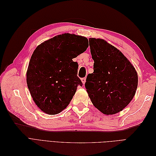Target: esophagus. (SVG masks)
I'll list each match as a JSON object with an SVG mask.
<instances>
[{"label":"esophagus","mask_w":156,"mask_h":156,"mask_svg":"<svg viewBox=\"0 0 156 156\" xmlns=\"http://www.w3.org/2000/svg\"><path fill=\"white\" fill-rule=\"evenodd\" d=\"M81 81L83 82V84H84V83H85V82H86V78H85V77L81 78Z\"/></svg>","instance_id":"1"}]
</instances>
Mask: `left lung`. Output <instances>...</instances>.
Masks as SVG:
<instances>
[{"mask_svg":"<svg viewBox=\"0 0 156 156\" xmlns=\"http://www.w3.org/2000/svg\"><path fill=\"white\" fill-rule=\"evenodd\" d=\"M89 45L94 63L84 84L88 96L103 114H116L134 97L137 73L122 52L104 40L90 38Z\"/></svg>","mask_w":156,"mask_h":156,"instance_id":"1","label":"left lung"}]
</instances>
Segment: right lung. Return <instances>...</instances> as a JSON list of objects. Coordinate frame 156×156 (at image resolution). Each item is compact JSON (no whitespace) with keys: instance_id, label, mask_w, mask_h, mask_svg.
Listing matches in <instances>:
<instances>
[{"instance_id":"right-lung-1","label":"right lung","mask_w":156,"mask_h":156,"mask_svg":"<svg viewBox=\"0 0 156 156\" xmlns=\"http://www.w3.org/2000/svg\"><path fill=\"white\" fill-rule=\"evenodd\" d=\"M85 37L65 33L37 47L27 72V83L36 105L49 115L60 113L69 105L83 83L73 58L88 48Z\"/></svg>"}]
</instances>
